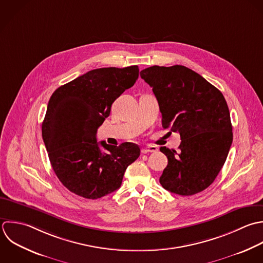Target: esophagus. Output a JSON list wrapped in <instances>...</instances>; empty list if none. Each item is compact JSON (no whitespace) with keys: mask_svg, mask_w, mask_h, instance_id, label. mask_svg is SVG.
<instances>
[{"mask_svg":"<svg viewBox=\"0 0 263 263\" xmlns=\"http://www.w3.org/2000/svg\"><path fill=\"white\" fill-rule=\"evenodd\" d=\"M156 152H158V147H157V146H154V145H148V146L142 147V149H141V153H142V154L156 153Z\"/></svg>","mask_w":263,"mask_h":263,"instance_id":"obj_1","label":"esophagus"}]
</instances>
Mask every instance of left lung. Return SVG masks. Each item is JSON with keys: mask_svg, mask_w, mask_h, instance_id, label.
I'll list each match as a JSON object with an SVG mask.
<instances>
[{"mask_svg": "<svg viewBox=\"0 0 263 263\" xmlns=\"http://www.w3.org/2000/svg\"><path fill=\"white\" fill-rule=\"evenodd\" d=\"M140 76L153 88L163 128L178 132L181 139L179 152L160 148L168 159L160 183L180 196L203 192L217 177L233 142L224 96L183 65H154L141 70Z\"/></svg>", "mask_w": 263, "mask_h": 263, "instance_id": "obj_1", "label": "left lung"}]
</instances>
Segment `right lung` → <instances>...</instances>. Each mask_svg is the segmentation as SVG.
<instances>
[{"label": "right lung", "mask_w": 263, "mask_h": 263, "mask_svg": "<svg viewBox=\"0 0 263 263\" xmlns=\"http://www.w3.org/2000/svg\"><path fill=\"white\" fill-rule=\"evenodd\" d=\"M139 68L102 67L60 86L52 94L42 136L51 166L71 193L96 200L117 191L127 167L138 159L132 142L97 141L96 133L109 116L112 102L138 79Z\"/></svg>", "instance_id": "1"}]
</instances>
